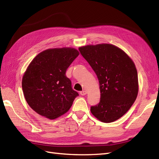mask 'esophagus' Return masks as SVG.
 Returning a JSON list of instances; mask_svg holds the SVG:
<instances>
[{"label": "esophagus", "instance_id": "obj_1", "mask_svg": "<svg viewBox=\"0 0 159 159\" xmlns=\"http://www.w3.org/2000/svg\"><path fill=\"white\" fill-rule=\"evenodd\" d=\"M86 94H87V91H85V90H83V91H80V95H85Z\"/></svg>", "mask_w": 159, "mask_h": 159}]
</instances>
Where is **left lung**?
<instances>
[{
    "mask_svg": "<svg viewBox=\"0 0 159 159\" xmlns=\"http://www.w3.org/2000/svg\"><path fill=\"white\" fill-rule=\"evenodd\" d=\"M97 75L100 102L91 107V113L103 123H111L125 114L136 100L138 75L132 59L119 47L110 44L79 48Z\"/></svg>",
    "mask_w": 159,
    "mask_h": 159,
    "instance_id": "8db88e82",
    "label": "left lung"
}]
</instances>
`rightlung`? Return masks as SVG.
<instances>
[{
    "label": "right lung",
    "instance_id": "obj_1",
    "mask_svg": "<svg viewBox=\"0 0 159 159\" xmlns=\"http://www.w3.org/2000/svg\"><path fill=\"white\" fill-rule=\"evenodd\" d=\"M80 52L74 48H56L39 53L22 80L28 105L42 116L55 119L68 111L79 94L71 88L66 71Z\"/></svg>",
    "mask_w": 159,
    "mask_h": 159
}]
</instances>
